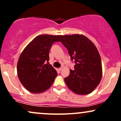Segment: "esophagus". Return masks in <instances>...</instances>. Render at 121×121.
<instances>
[{
    "instance_id": "esophagus-1",
    "label": "esophagus",
    "mask_w": 121,
    "mask_h": 121,
    "mask_svg": "<svg viewBox=\"0 0 121 121\" xmlns=\"http://www.w3.org/2000/svg\"><path fill=\"white\" fill-rule=\"evenodd\" d=\"M62 68H59V72H61V70H62Z\"/></svg>"
}]
</instances>
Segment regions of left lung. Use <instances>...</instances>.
<instances>
[{
	"label": "left lung",
	"instance_id": "left-lung-1",
	"mask_svg": "<svg viewBox=\"0 0 121 121\" xmlns=\"http://www.w3.org/2000/svg\"><path fill=\"white\" fill-rule=\"evenodd\" d=\"M59 37L70 59L74 60V69H70V74L64 78L66 85L76 94H90L99 84L102 76L101 57L96 47L82 35Z\"/></svg>",
	"mask_w": 121,
	"mask_h": 121
}]
</instances>
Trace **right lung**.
Listing matches in <instances>:
<instances>
[{"mask_svg": "<svg viewBox=\"0 0 121 121\" xmlns=\"http://www.w3.org/2000/svg\"><path fill=\"white\" fill-rule=\"evenodd\" d=\"M59 36H37L21 53L17 64V76L22 84L30 92H44L55 81L57 73L48 62L49 53L52 44L60 41Z\"/></svg>", "mask_w": 121, "mask_h": 121, "instance_id": "right-lung-1", "label": "right lung"}]
</instances>
